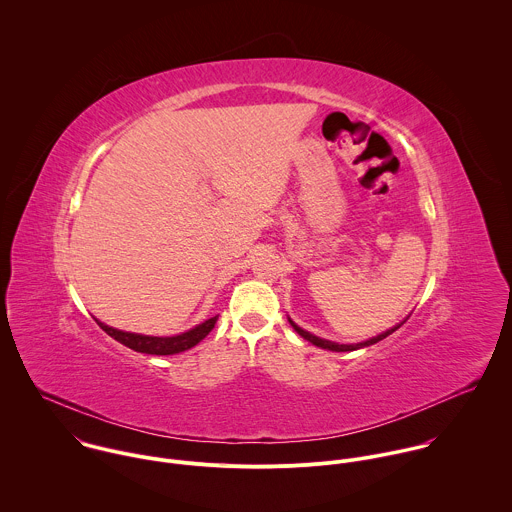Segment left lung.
Instances as JSON below:
<instances>
[{
  "mask_svg": "<svg viewBox=\"0 0 512 512\" xmlns=\"http://www.w3.org/2000/svg\"><path fill=\"white\" fill-rule=\"evenodd\" d=\"M407 320V318H405ZM405 320L401 322V324H397V326H393L391 330H387V332H383V334H379V336H375V338H369V340L359 341V343H336V341L324 340V338H318V336H314V334H310V332H306V330H302L298 324H294L290 318H288V322H290V326L304 338V340L310 341V343H314V345H318V347H322V349H330V351H353V349H361V347H367V345H373V343H377V341L385 340L387 336H391L395 330H399L403 324H405Z\"/></svg>",
  "mask_w": 512,
  "mask_h": 512,
  "instance_id": "8db88e82",
  "label": "left lung"
}]
</instances>
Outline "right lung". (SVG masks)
Segmentation results:
<instances>
[{"mask_svg": "<svg viewBox=\"0 0 512 512\" xmlns=\"http://www.w3.org/2000/svg\"><path fill=\"white\" fill-rule=\"evenodd\" d=\"M218 316L210 318V320H204L202 324L194 326L192 330L188 332H182L178 336H167V338H159V336H143V334H133V332H123V330H117V328H111L103 322H99L95 318V322L99 324V328L103 332H107L113 340L139 351V353H151V355H174V353H180V351H186L190 347H194L196 343L204 340L214 324H216Z\"/></svg>", "mask_w": 512, "mask_h": 512, "instance_id": "obj_1", "label": "right lung"}]
</instances>
